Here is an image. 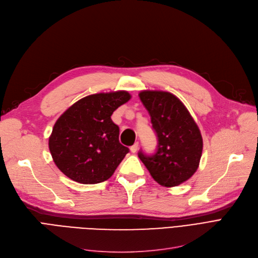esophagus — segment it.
Masks as SVG:
<instances>
[{
	"instance_id": "34e87169",
	"label": "esophagus",
	"mask_w": 258,
	"mask_h": 258,
	"mask_svg": "<svg viewBox=\"0 0 258 258\" xmlns=\"http://www.w3.org/2000/svg\"><path fill=\"white\" fill-rule=\"evenodd\" d=\"M138 145H139V143H138V142H135V144L131 146V152H132V153H134V154L136 153V152L138 151Z\"/></svg>"
}]
</instances>
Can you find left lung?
<instances>
[{"instance_id":"1","label":"left lung","mask_w":258,"mask_h":258,"mask_svg":"<svg viewBox=\"0 0 258 258\" xmlns=\"http://www.w3.org/2000/svg\"><path fill=\"white\" fill-rule=\"evenodd\" d=\"M139 97L151 116L158 137L157 152L138 156L153 179L165 187L178 186L197 171L203 151L202 135L183 102L164 91H142Z\"/></svg>"}]
</instances>
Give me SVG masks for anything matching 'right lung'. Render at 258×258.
I'll return each mask as SVG.
<instances>
[{"label":"right lung","instance_id":"1","mask_svg":"<svg viewBox=\"0 0 258 258\" xmlns=\"http://www.w3.org/2000/svg\"><path fill=\"white\" fill-rule=\"evenodd\" d=\"M131 97L126 91L89 95L57 119L49 137V150L68 178L97 184L112 177L130 150L119 142V127L111 116Z\"/></svg>","mask_w":258,"mask_h":258}]
</instances>
